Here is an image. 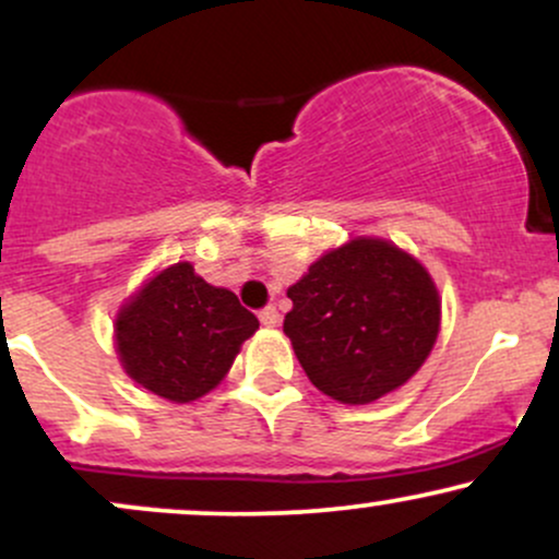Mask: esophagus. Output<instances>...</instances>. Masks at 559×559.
<instances>
[{"instance_id":"obj_1","label":"esophagus","mask_w":559,"mask_h":559,"mask_svg":"<svg viewBox=\"0 0 559 559\" xmlns=\"http://www.w3.org/2000/svg\"><path fill=\"white\" fill-rule=\"evenodd\" d=\"M260 323L267 325V329H273V325L278 323V310H275L273 305L262 307V310H260Z\"/></svg>"}]
</instances>
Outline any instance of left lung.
Wrapping results in <instances>:
<instances>
[{
	"instance_id": "1",
	"label": "left lung",
	"mask_w": 559,
	"mask_h": 559,
	"mask_svg": "<svg viewBox=\"0 0 559 559\" xmlns=\"http://www.w3.org/2000/svg\"><path fill=\"white\" fill-rule=\"evenodd\" d=\"M284 333L312 386L370 404L420 370L439 336L441 299L413 254L352 239L312 262L294 286Z\"/></svg>"
}]
</instances>
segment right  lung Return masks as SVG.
Returning <instances> with one entry per match:
<instances>
[{"label":"right lung","instance_id":"obj_1","mask_svg":"<svg viewBox=\"0 0 559 559\" xmlns=\"http://www.w3.org/2000/svg\"><path fill=\"white\" fill-rule=\"evenodd\" d=\"M260 320L228 288L199 278L191 262L159 271L126 301L115 344L126 373L170 402H194L226 378Z\"/></svg>","mask_w":559,"mask_h":559}]
</instances>
